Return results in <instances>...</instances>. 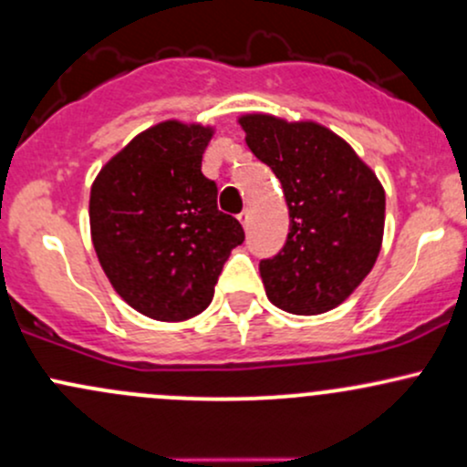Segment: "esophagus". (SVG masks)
I'll list each match as a JSON object with an SVG mask.
<instances>
[{
    "label": "esophagus",
    "mask_w": 467,
    "mask_h": 467,
    "mask_svg": "<svg viewBox=\"0 0 467 467\" xmlns=\"http://www.w3.org/2000/svg\"><path fill=\"white\" fill-rule=\"evenodd\" d=\"M239 222H242V225H244V228H245V230H248V225H250V222H253V213H250V210H248V208H245V210H244V213H242V214H239Z\"/></svg>",
    "instance_id": "obj_1"
}]
</instances>
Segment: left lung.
I'll use <instances>...</instances> for the list:
<instances>
[{"instance_id":"obj_1","label":"left lung","mask_w":467,"mask_h":467,"mask_svg":"<svg viewBox=\"0 0 467 467\" xmlns=\"http://www.w3.org/2000/svg\"><path fill=\"white\" fill-rule=\"evenodd\" d=\"M245 143L284 188L285 245L259 261L268 299L292 315H321L366 279L379 257L386 192L375 172L327 128L270 115L242 117Z\"/></svg>"}]
</instances>
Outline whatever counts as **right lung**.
Returning <instances> with one entry per match:
<instances>
[{"label":"right lung","mask_w":467,"mask_h":467,"mask_svg":"<svg viewBox=\"0 0 467 467\" xmlns=\"http://www.w3.org/2000/svg\"><path fill=\"white\" fill-rule=\"evenodd\" d=\"M213 130L163 121L101 168L90 188V233L112 288L141 315L183 321L213 301L242 223L217 208L202 172Z\"/></svg>","instance_id":"obj_1"}]
</instances>
